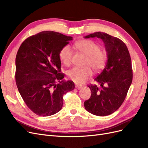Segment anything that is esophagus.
Returning <instances> with one entry per match:
<instances>
[{
    "instance_id": "1",
    "label": "esophagus",
    "mask_w": 148,
    "mask_h": 148,
    "mask_svg": "<svg viewBox=\"0 0 148 148\" xmlns=\"http://www.w3.org/2000/svg\"><path fill=\"white\" fill-rule=\"evenodd\" d=\"M75 88H77V89H79V88H82V86H81V85H78L77 84H75Z\"/></svg>"
}]
</instances>
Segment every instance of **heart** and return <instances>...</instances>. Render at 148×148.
Returning <instances> with one entry per match:
<instances>
[{
  "label": "heart",
  "mask_w": 148,
  "mask_h": 148,
  "mask_svg": "<svg viewBox=\"0 0 148 148\" xmlns=\"http://www.w3.org/2000/svg\"><path fill=\"white\" fill-rule=\"evenodd\" d=\"M75 46L78 51L87 56L85 65L88 66L84 68L73 67L67 71V75L75 83L82 84L92 75V71L89 66L95 71L101 70L106 64L107 55L106 51L100 50L99 44L91 40H80L75 43ZM72 54V49L70 46L66 45L62 47L59 53L61 63L69 66L71 63Z\"/></svg>",
  "instance_id": "heart-1"
}]
</instances>
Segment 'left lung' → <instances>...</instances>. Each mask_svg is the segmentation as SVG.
I'll use <instances>...</instances> for the list:
<instances>
[{
	"label": "left lung",
	"instance_id": "obj_1",
	"mask_svg": "<svg viewBox=\"0 0 148 148\" xmlns=\"http://www.w3.org/2000/svg\"><path fill=\"white\" fill-rule=\"evenodd\" d=\"M98 38L104 43L107 61L95 78L100 84L88 85L91 91L84 103L86 110L98 116L114 113L122 104L133 79L131 57L125 44L120 39L102 32H96L84 38Z\"/></svg>",
	"mask_w": 148,
	"mask_h": 148
}]
</instances>
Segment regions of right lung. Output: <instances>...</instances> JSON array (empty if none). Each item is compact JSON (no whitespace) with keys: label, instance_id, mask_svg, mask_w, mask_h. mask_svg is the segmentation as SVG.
Returning a JSON list of instances; mask_svg holds the SVG:
<instances>
[{"label":"right lung","instance_id":"add662e5","mask_svg":"<svg viewBox=\"0 0 148 148\" xmlns=\"http://www.w3.org/2000/svg\"><path fill=\"white\" fill-rule=\"evenodd\" d=\"M73 38L55 31H42L26 39L15 59V80L21 96L34 114L47 117L59 112L63 96L75 84L62 80L59 53Z\"/></svg>","mask_w":148,"mask_h":148}]
</instances>
